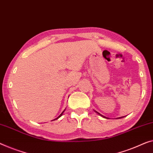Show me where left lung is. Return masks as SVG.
Instances as JSON below:
<instances>
[{
    "instance_id": "left-lung-1",
    "label": "left lung",
    "mask_w": 153,
    "mask_h": 153,
    "mask_svg": "<svg viewBox=\"0 0 153 153\" xmlns=\"http://www.w3.org/2000/svg\"><path fill=\"white\" fill-rule=\"evenodd\" d=\"M95 112H96L97 114H98V115H100V116H102V117H104V118H106V117H104V115H101V114H100V113H99L98 112H97V111H95ZM122 117H119V118H122ZM107 119H108V118H107Z\"/></svg>"
}]
</instances>
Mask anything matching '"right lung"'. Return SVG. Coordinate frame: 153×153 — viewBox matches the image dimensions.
<instances>
[{"mask_svg":"<svg viewBox=\"0 0 153 153\" xmlns=\"http://www.w3.org/2000/svg\"><path fill=\"white\" fill-rule=\"evenodd\" d=\"M65 110H64V111H62V113H61V114H60V115H59V116H58V117H57V118H56V119H55L54 120H57V119H58V118H59V117H61V116H62V114H63V113H64V112H65Z\"/></svg>","mask_w":153,"mask_h":153,"instance_id":"right-lung-1","label":"right lung"}]
</instances>
